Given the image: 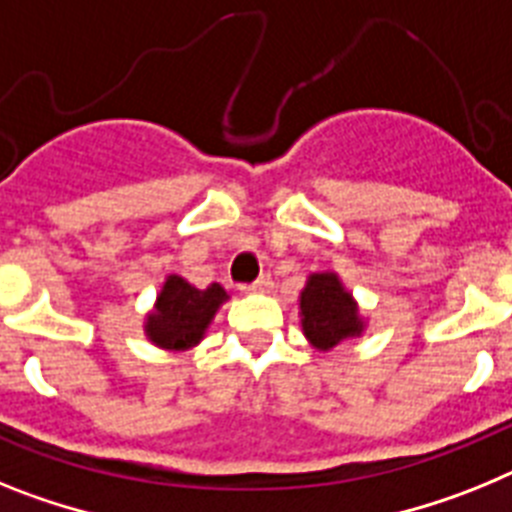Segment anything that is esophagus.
Returning a JSON list of instances; mask_svg holds the SVG:
<instances>
[{"label": "esophagus", "instance_id": "34e87169", "mask_svg": "<svg viewBox=\"0 0 512 512\" xmlns=\"http://www.w3.org/2000/svg\"><path fill=\"white\" fill-rule=\"evenodd\" d=\"M270 288H273V278L270 275H260L255 283H250V286H242L244 293H268Z\"/></svg>", "mask_w": 512, "mask_h": 512}]
</instances>
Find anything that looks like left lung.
Wrapping results in <instances>:
<instances>
[{
  "label": "left lung",
  "mask_w": 512,
  "mask_h": 512,
  "mask_svg": "<svg viewBox=\"0 0 512 512\" xmlns=\"http://www.w3.org/2000/svg\"><path fill=\"white\" fill-rule=\"evenodd\" d=\"M299 319L306 342L319 353L358 340L368 327L361 304L335 270L311 273L306 278L299 296Z\"/></svg>",
  "instance_id": "1"
}]
</instances>
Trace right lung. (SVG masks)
Instances as JSON below:
<instances>
[{
    "label": "right lung",
    "instance_id": "add662e5",
    "mask_svg": "<svg viewBox=\"0 0 512 512\" xmlns=\"http://www.w3.org/2000/svg\"><path fill=\"white\" fill-rule=\"evenodd\" d=\"M226 301H229V293L219 283L195 288L182 275L170 273L159 288L154 306L146 311V340L167 353L193 350L195 345H201L208 327Z\"/></svg>",
    "mask_w": 512,
    "mask_h": 512
}]
</instances>
